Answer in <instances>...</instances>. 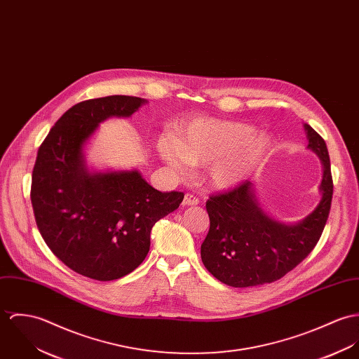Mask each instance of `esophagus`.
<instances>
[{"label":"esophagus","instance_id":"obj_1","mask_svg":"<svg viewBox=\"0 0 359 359\" xmlns=\"http://www.w3.org/2000/svg\"><path fill=\"white\" fill-rule=\"evenodd\" d=\"M199 199L193 196V194H186L184 199H183V205L184 206H191V205H198Z\"/></svg>","mask_w":359,"mask_h":359}]
</instances>
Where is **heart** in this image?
<instances>
[{
    "label": "heart",
    "instance_id": "1",
    "mask_svg": "<svg viewBox=\"0 0 359 359\" xmlns=\"http://www.w3.org/2000/svg\"><path fill=\"white\" fill-rule=\"evenodd\" d=\"M271 140L237 121L194 118L183 122L176 136L161 137L157 151L176 173L190 166H206L209 184L227 190L242 183L266 157Z\"/></svg>",
    "mask_w": 359,
    "mask_h": 359
}]
</instances>
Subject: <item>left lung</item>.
Segmentation results:
<instances>
[{
    "label": "left lung",
    "instance_id": "left-lung-1",
    "mask_svg": "<svg viewBox=\"0 0 359 359\" xmlns=\"http://www.w3.org/2000/svg\"><path fill=\"white\" fill-rule=\"evenodd\" d=\"M309 149L323 166L322 198L302 222L285 224L271 219L259 206L253 183L210 196L206 210L210 220L208 236L201 245L206 270L233 287L271 283L300 264L316 248L325 229L333 196L330 160L325 140L307 123Z\"/></svg>",
    "mask_w": 359,
    "mask_h": 359
}]
</instances>
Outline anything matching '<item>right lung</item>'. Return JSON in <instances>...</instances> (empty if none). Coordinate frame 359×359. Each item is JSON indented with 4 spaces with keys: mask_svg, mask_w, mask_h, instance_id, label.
I'll use <instances>...</instances> for the list:
<instances>
[{
    "mask_svg": "<svg viewBox=\"0 0 359 359\" xmlns=\"http://www.w3.org/2000/svg\"><path fill=\"white\" fill-rule=\"evenodd\" d=\"M146 100L114 95L69 109L39 149L32 203L41 236L69 269L96 280L118 279L142 264L153 226L184 194L161 193L137 170L95 172L82 149L100 122L130 117Z\"/></svg>",
    "mask_w": 359,
    "mask_h": 359,
    "instance_id": "add662e5",
    "label": "right lung"
}]
</instances>
